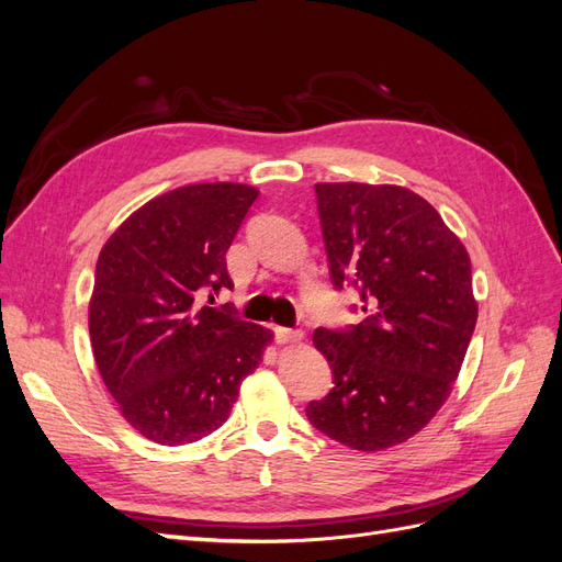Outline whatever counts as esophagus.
Masks as SVG:
<instances>
[{"instance_id": "obj_1", "label": "esophagus", "mask_w": 562, "mask_h": 562, "mask_svg": "<svg viewBox=\"0 0 562 562\" xmlns=\"http://www.w3.org/2000/svg\"><path fill=\"white\" fill-rule=\"evenodd\" d=\"M274 333H277V339H279L281 345H288V342H300V339L304 337V333H302V330L281 328V326H277V328H274Z\"/></svg>"}]
</instances>
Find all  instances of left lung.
I'll list each match as a JSON object with an SVG mask.
<instances>
[{
  "label": "left lung",
  "mask_w": 562,
  "mask_h": 562,
  "mask_svg": "<svg viewBox=\"0 0 562 562\" xmlns=\"http://www.w3.org/2000/svg\"><path fill=\"white\" fill-rule=\"evenodd\" d=\"M316 203L333 285L359 288L368 316L314 333L335 386L307 417L351 450H386L427 427L462 370L479 318L471 260L405 187L318 182Z\"/></svg>",
  "instance_id": "obj_1"
}]
</instances>
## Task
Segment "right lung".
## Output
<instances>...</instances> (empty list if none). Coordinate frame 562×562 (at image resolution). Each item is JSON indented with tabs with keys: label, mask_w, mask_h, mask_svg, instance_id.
I'll list each match as a JSON object with an SVG mask.
<instances>
[{
	"label": "right lung",
	"mask_w": 562,
	"mask_h": 562,
	"mask_svg": "<svg viewBox=\"0 0 562 562\" xmlns=\"http://www.w3.org/2000/svg\"><path fill=\"white\" fill-rule=\"evenodd\" d=\"M255 199L241 182L178 187L131 213L98 255L93 359L124 419L155 443H194L223 427L274 339L201 304L234 285L225 255Z\"/></svg>",
	"instance_id": "1"
}]
</instances>
